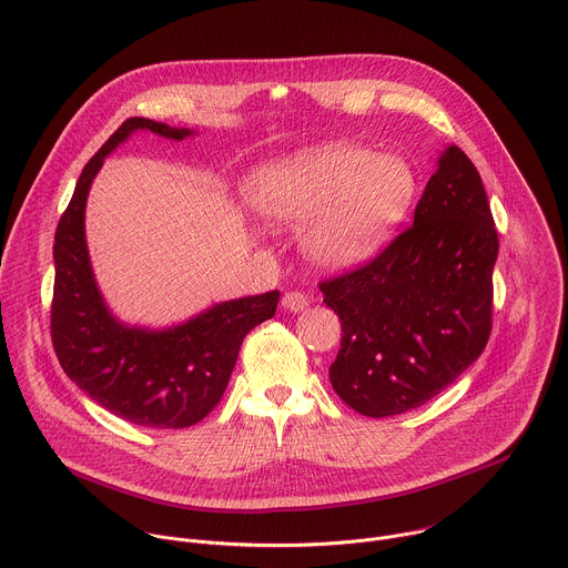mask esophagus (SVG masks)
I'll list each match as a JSON object with an SVG mask.
<instances>
[{"label": "esophagus", "mask_w": 568, "mask_h": 568, "mask_svg": "<svg viewBox=\"0 0 568 568\" xmlns=\"http://www.w3.org/2000/svg\"><path fill=\"white\" fill-rule=\"evenodd\" d=\"M307 296L305 294H301V292H287V294H283V298H281V305H283V310H287V312H303L305 307H307Z\"/></svg>", "instance_id": "obj_1"}]
</instances>
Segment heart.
<instances>
[{
    "label": "heart",
    "mask_w": 568,
    "mask_h": 568,
    "mask_svg": "<svg viewBox=\"0 0 568 568\" xmlns=\"http://www.w3.org/2000/svg\"><path fill=\"white\" fill-rule=\"evenodd\" d=\"M417 196L415 169L352 142H321L256 166L247 199L270 225L305 223L303 247L332 272L354 270L388 243Z\"/></svg>",
    "instance_id": "b5f03b06"
}]
</instances>
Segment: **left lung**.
Returning a JSON list of instances; mask_svg holds the SVG:
<instances>
[{
	"instance_id": "1",
	"label": "left lung",
	"mask_w": 568,
	"mask_h": 568,
	"mask_svg": "<svg viewBox=\"0 0 568 568\" xmlns=\"http://www.w3.org/2000/svg\"><path fill=\"white\" fill-rule=\"evenodd\" d=\"M497 250L481 175L448 144L415 225L365 267L321 283L343 329L329 365L336 395L379 419L450 386L488 343Z\"/></svg>"
}]
</instances>
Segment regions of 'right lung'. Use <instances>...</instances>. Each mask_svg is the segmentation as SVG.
I'll use <instances>...</instances> for the list:
<instances>
[{
  "instance_id": "obj_1",
  "label": "right lung",
  "mask_w": 568,
  "mask_h": 568,
  "mask_svg": "<svg viewBox=\"0 0 568 568\" xmlns=\"http://www.w3.org/2000/svg\"><path fill=\"white\" fill-rule=\"evenodd\" d=\"M196 135L149 118L126 120L87 162L53 245V347L69 379L111 415L144 428H186L221 402L247 332L274 316L278 290L243 296L166 327L131 325L109 307L89 256L84 212L104 158L133 133Z\"/></svg>"
}]
</instances>
